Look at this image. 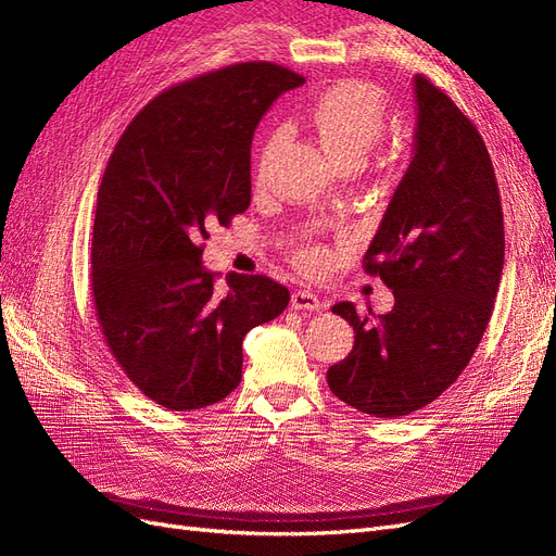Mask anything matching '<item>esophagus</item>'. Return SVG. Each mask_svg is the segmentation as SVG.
<instances>
[{
	"mask_svg": "<svg viewBox=\"0 0 556 556\" xmlns=\"http://www.w3.org/2000/svg\"><path fill=\"white\" fill-rule=\"evenodd\" d=\"M292 308L296 311H319L323 308V301L313 290H296L292 294Z\"/></svg>",
	"mask_w": 556,
	"mask_h": 556,
	"instance_id": "esophagus-1",
	"label": "esophagus"
}]
</instances>
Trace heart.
<instances>
[{
    "instance_id": "b5f03b06",
    "label": "heart",
    "mask_w": 556,
    "mask_h": 556,
    "mask_svg": "<svg viewBox=\"0 0 556 556\" xmlns=\"http://www.w3.org/2000/svg\"><path fill=\"white\" fill-rule=\"evenodd\" d=\"M306 121L317 143L325 148V153L336 164H364L371 148L384 137V99L371 83L341 80L315 97V102L306 113ZM278 139L280 134H271V139L262 148L255 169L257 185H264L268 178V166H271V155ZM294 262L304 271H317V268L325 266L327 252L319 245H304L296 250Z\"/></svg>"
}]
</instances>
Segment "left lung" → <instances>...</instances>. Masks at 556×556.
I'll return each instance as SVG.
<instances>
[{
  "instance_id": "left-lung-1",
  "label": "left lung",
  "mask_w": 556,
  "mask_h": 556,
  "mask_svg": "<svg viewBox=\"0 0 556 556\" xmlns=\"http://www.w3.org/2000/svg\"><path fill=\"white\" fill-rule=\"evenodd\" d=\"M413 86V157L364 255L394 308H331L355 329V345L327 371L329 390L374 417L410 415L459 378L492 317L506 250L494 166L476 125L425 76Z\"/></svg>"
}]
</instances>
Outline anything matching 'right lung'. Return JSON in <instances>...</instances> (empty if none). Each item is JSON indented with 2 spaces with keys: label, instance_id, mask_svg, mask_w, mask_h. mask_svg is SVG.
<instances>
[{
  "label": "right lung",
  "instance_id": "1",
  "mask_svg": "<svg viewBox=\"0 0 556 556\" xmlns=\"http://www.w3.org/2000/svg\"><path fill=\"white\" fill-rule=\"evenodd\" d=\"M306 78L271 62L231 64L157 94L127 125L97 192L92 299L111 355L160 406L199 410L241 382L245 333L290 292L201 264L208 229L250 206L262 115Z\"/></svg>",
  "mask_w": 556,
  "mask_h": 556
}]
</instances>
